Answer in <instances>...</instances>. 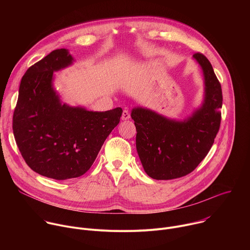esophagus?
Listing matches in <instances>:
<instances>
[{
	"instance_id": "1",
	"label": "esophagus",
	"mask_w": 250,
	"mask_h": 250,
	"mask_svg": "<svg viewBox=\"0 0 250 250\" xmlns=\"http://www.w3.org/2000/svg\"><path fill=\"white\" fill-rule=\"evenodd\" d=\"M129 119H130V113L127 110H125L123 112V115H122V120L126 121V120H129Z\"/></svg>"
}]
</instances>
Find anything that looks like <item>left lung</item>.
<instances>
[{
    "label": "left lung",
    "instance_id": "left-lung-1",
    "mask_svg": "<svg viewBox=\"0 0 250 250\" xmlns=\"http://www.w3.org/2000/svg\"><path fill=\"white\" fill-rule=\"evenodd\" d=\"M205 80L202 105L184 121L170 120L151 110L132 109L136 150L146 174L156 180H171L191 173L207 156L220 129L223 93L208 58L198 52Z\"/></svg>",
    "mask_w": 250,
    "mask_h": 250
}]
</instances>
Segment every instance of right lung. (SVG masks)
Wrapping results in <instances>:
<instances>
[{"label":"right lung","instance_id":"obj_1","mask_svg":"<svg viewBox=\"0 0 250 250\" xmlns=\"http://www.w3.org/2000/svg\"><path fill=\"white\" fill-rule=\"evenodd\" d=\"M73 61L61 48L30 66L21 78L13 117L15 139L25 163L55 180L85 174L123 114L122 108L93 112L61 103L53 73Z\"/></svg>","mask_w":250,"mask_h":250}]
</instances>
